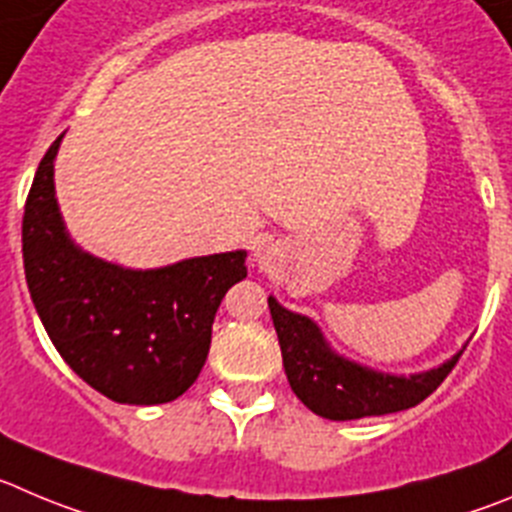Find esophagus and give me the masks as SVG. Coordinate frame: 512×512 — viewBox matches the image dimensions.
<instances>
[{
  "instance_id": "34e87169",
  "label": "esophagus",
  "mask_w": 512,
  "mask_h": 512,
  "mask_svg": "<svg viewBox=\"0 0 512 512\" xmlns=\"http://www.w3.org/2000/svg\"><path fill=\"white\" fill-rule=\"evenodd\" d=\"M255 262L260 265V270H270L275 265V250L270 245H257L255 247Z\"/></svg>"
}]
</instances>
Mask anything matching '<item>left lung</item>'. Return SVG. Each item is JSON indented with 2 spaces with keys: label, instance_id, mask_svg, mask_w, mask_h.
<instances>
[{
  "label": "left lung",
  "instance_id": "left-lung-1",
  "mask_svg": "<svg viewBox=\"0 0 512 512\" xmlns=\"http://www.w3.org/2000/svg\"><path fill=\"white\" fill-rule=\"evenodd\" d=\"M267 305L278 331L290 389L310 412L333 422L381 417L417 407L442 384L465 351L462 346L437 369L409 376L386 374L333 351L318 323L308 315L283 308L272 295Z\"/></svg>",
  "mask_w": 512,
  "mask_h": 512
}]
</instances>
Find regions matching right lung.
Masks as SVG:
<instances>
[{"instance_id":"1","label":"right lung","mask_w":512,"mask_h":512,"mask_svg":"<svg viewBox=\"0 0 512 512\" xmlns=\"http://www.w3.org/2000/svg\"><path fill=\"white\" fill-rule=\"evenodd\" d=\"M65 136V133H62ZM62 136L37 166L22 219L32 303L65 364L118 404H166L202 371L224 293L247 278L245 250L154 270L105 262L75 245L55 197Z\"/></svg>"}]
</instances>
